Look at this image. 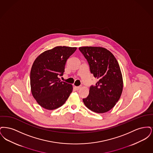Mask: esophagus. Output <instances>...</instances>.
Wrapping results in <instances>:
<instances>
[{"mask_svg": "<svg viewBox=\"0 0 153 153\" xmlns=\"http://www.w3.org/2000/svg\"><path fill=\"white\" fill-rule=\"evenodd\" d=\"M81 88V86H77V87H76V86H74V88H75L76 90H79Z\"/></svg>", "mask_w": 153, "mask_h": 153, "instance_id": "esophagus-1", "label": "esophagus"}]
</instances>
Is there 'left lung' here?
<instances>
[{"label": "left lung", "instance_id": "left-lung-1", "mask_svg": "<svg viewBox=\"0 0 153 153\" xmlns=\"http://www.w3.org/2000/svg\"><path fill=\"white\" fill-rule=\"evenodd\" d=\"M79 50L87 59L91 73L98 81L89 88L82 100L88 109L99 114L108 112L119 100L123 78L117 61L111 52L102 47L84 46Z\"/></svg>", "mask_w": 153, "mask_h": 153}]
</instances>
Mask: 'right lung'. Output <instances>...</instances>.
Wrapping results in <instances>:
<instances>
[{"label":"right lung","instance_id":"right-lung-1","mask_svg":"<svg viewBox=\"0 0 153 153\" xmlns=\"http://www.w3.org/2000/svg\"><path fill=\"white\" fill-rule=\"evenodd\" d=\"M76 49L57 46L44 51L34 61L30 72L31 91L36 102L44 108H58L72 93V85L61 81L58 76L63 75L67 59Z\"/></svg>","mask_w":153,"mask_h":153}]
</instances>
